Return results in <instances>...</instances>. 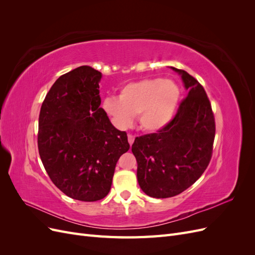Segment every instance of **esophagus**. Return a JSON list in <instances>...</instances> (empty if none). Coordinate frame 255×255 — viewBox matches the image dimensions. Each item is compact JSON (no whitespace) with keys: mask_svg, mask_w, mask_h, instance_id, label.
Masks as SVG:
<instances>
[{"mask_svg":"<svg viewBox=\"0 0 255 255\" xmlns=\"http://www.w3.org/2000/svg\"><path fill=\"white\" fill-rule=\"evenodd\" d=\"M128 140L129 145H132L133 142H134V140H135V137L132 136V135H128Z\"/></svg>","mask_w":255,"mask_h":255,"instance_id":"34e87169","label":"esophagus"}]
</instances>
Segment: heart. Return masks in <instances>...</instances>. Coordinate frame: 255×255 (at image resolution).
<instances>
[{"label": "heart", "mask_w": 255, "mask_h": 255, "mask_svg": "<svg viewBox=\"0 0 255 255\" xmlns=\"http://www.w3.org/2000/svg\"><path fill=\"white\" fill-rule=\"evenodd\" d=\"M180 96L179 86L171 80L143 79L122 86L119 98H105L103 109L120 128L129 127L138 115L140 128L155 133L173 119Z\"/></svg>", "instance_id": "heart-1"}]
</instances>
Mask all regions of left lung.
<instances>
[{
	"mask_svg": "<svg viewBox=\"0 0 255 255\" xmlns=\"http://www.w3.org/2000/svg\"><path fill=\"white\" fill-rule=\"evenodd\" d=\"M170 68L181 76L187 97L165 128L137 137L132 145L138 184L145 195L157 199L181 194L202 175L215 138V119L204 88L186 71Z\"/></svg>",
	"mask_w": 255,
	"mask_h": 255,
	"instance_id": "left-lung-1",
	"label": "left lung"
}]
</instances>
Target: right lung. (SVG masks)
Returning <instances> with one entry per match:
<instances>
[{"instance_id":"add662e5","label":"right lung","mask_w":255,"mask_h":255,"mask_svg":"<svg viewBox=\"0 0 255 255\" xmlns=\"http://www.w3.org/2000/svg\"><path fill=\"white\" fill-rule=\"evenodd\" d=\"M102 73L81 66L59 76L39 114L38 150L45 171L65 195L101 200L111 190L116 164L129 144L100 107Z\"/></svg>"}]
</instances>
